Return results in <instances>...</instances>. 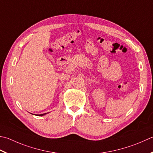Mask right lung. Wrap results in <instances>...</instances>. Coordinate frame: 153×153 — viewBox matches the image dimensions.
Instances as JSON below:
<instances>
[{
	"instance_id": "add662e5",
	"label": "right lung",
	"mask_w": 153,
	"mask_h": 153,
	"mask_svg": "<svg viewBox=\"0 0 153 153\" xmlns=\"http://www.w3.org/2000/svg\"><path fill=\"white\" fill-rule=\"evenodd\" d=\"M46 114H47V113H44V114H40V115H38V116H43V115H46Z\"/></svg>"
}]
</instances>
